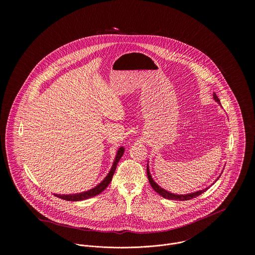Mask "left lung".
Segmentation results:
<instances>
[{"instance_id": "1", "label": "left lung", "mask_w": 255, "mask_h": 255, "mask_svg": "<svg viewBox=\"0 0 255 255\" xmlns=\"http://www.w3.org/2000/svg\"><path fill=\"white\" fill-rule=\"evenodd\" d=\"M214 99H215L218 103H220V100L218 99V97L216 96V94H214ZM147 176H148V180H149V183H150L152 189H153L157 194H159L161 197H163V198H165V199H169V200L188 201V200L194 199V198H196V197L202 195L204 192L207 191V189H205V190H202V191H199V192H196V193H193V194H189V195H174V194H171V193H169V192H167V191L161 189V188L155 183V181L152 179V177H151V175H150V172H149V169H148V165H147Z\"/></svg>"}]
</instances>
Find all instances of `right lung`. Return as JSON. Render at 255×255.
Here are the masks:
<instances>
[{
  "instance_id": "right-lung-1",
  "label": "right lung",
  "mask_w": 255,
  "mask_h": 255,
  "mask_svg": "<svg viewBox=\"0 0 255 255\" xmlns=\"http://www.w3.org/2000/svg\"><path fill=\"white\" fill-rule=\"evenodd\" d=\"M124 147H120L118 152H117V155H116V158L114 160V163L112 165V168L111 170L109 171L108 175L105 177V179L102 181V183L100 185H98L96 188L88 191V192H84V193H81V194H76V195H55L57 198H60L62 200H65V201H83V200H86V199H89V198H92V197H95L97 195H99L100 193H102L108 186L109 184L111 183L112 180V177L115 173V169L117 167V163L119 162V160L121 159L123 153H124Z\"/></svg>"
}]
</instances>
